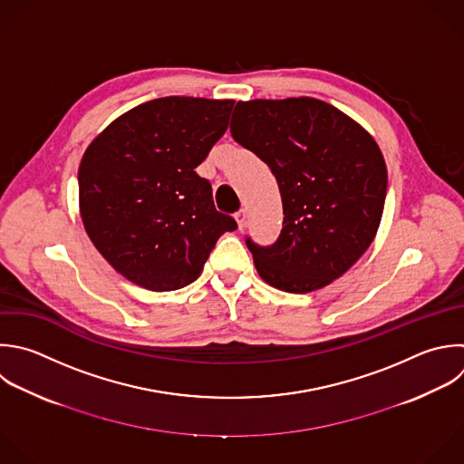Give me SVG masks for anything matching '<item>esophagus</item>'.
Here are the masks:
<instances>
[{
    "label": "esophagus",
    "mask_w": 464,
    "mask_h": 464,
    "mask_svg": "<svg viewBox=\"0 0 464 464\" xmlns=\"http://www.w3.org/2000/svg\"><path fill=\"white\" fill-rule=\"evenodd\" d=\"M246 219H248V214L245 208H241L237 214H236V221H237V227L239 230H243L246 227Z\"/></svg>",
    "instance_id": "34e87169"
}]
</instances>
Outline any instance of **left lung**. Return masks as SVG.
Segmentation results:
<instances>
[{
	"instance_id": "1",
	"label": "left lung",
	"mask_w": 464,
	"mask_h": 464,
	"mask_svg": "<svg viewBox=\"0 0 464 464\" xmlns=\"http://www.w3.org/2000/svg\"><path fill=\"white\" fill-rule=\"evenodd\" d=\"M232 138L279 185L283 230L272 246L246 239L259 277L308 294L341 277L372 245L384 208L386 163L350 116L315 98L237 102Z\"/></svg>"
}]
</instances>
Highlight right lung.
Wrapping results in <instances>:
<instances>
[{
  "mask_svg": "<svg viewBox=\"0 0 464 464\" xmlns=\"http://www.w3.org/2000/svg\"><path fill=\"white\" fill-rule=\"evenodd\" d=\"M234 100L169 96L116 118L87 147L80 214L98 252L152 292L196 281L234 218L216 210L196 174L228 129Z\"/></svg>",
  "mask_w": 464,
  "mask_h": 464,
  "instance_id": "right-lung-1",
  "label": "right lung"
}]
</instances>
